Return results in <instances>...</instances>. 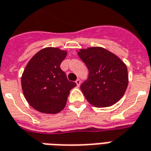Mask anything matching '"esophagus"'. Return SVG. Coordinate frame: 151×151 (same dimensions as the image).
Instances as JSON below:
<instances>
[{"label":"esophagus","instance_id":"esophagus-1","mask_svg":"<svg viewBox=\"0 0 151 151\" xmlns=\"http://www.w3.org/2000/svg\"><path fill=\"white\" fill-rule=\"evenodd\" d=\"M75 83H76V84H77V86H80V84H81V80H80V79H77Z\"/></svg>","mask_w":151,"mask_h":151}]
</instances>
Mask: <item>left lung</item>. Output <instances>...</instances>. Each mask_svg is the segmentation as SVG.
<instances>
[{
    "label": "left lung",
    "mask_w": 151,
    "mask_h": 151,
    "mask_svg": "<svg viewBox=\"0 0 151 151\" xmlns=\"http://www.w3.org/2000/svg\"><path fill=\"white\" fill-rule=\"evenodd\" d=\"M78 55L89 70L81 91L95 107H109L123 97L128 85L126 65L119 57L100 46L79 49Z\"/></svg>",
    "instance_id": "8db88e82"
}]
</instances>
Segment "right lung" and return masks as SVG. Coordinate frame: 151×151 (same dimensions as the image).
I'll list each match as a JSON object with an SVG mask.
<instances>
[{"mask_svg":"<svg viewBox=\"0 0 151 151\" xmlns=\"http://www.w3.org/2000/svg\"><path fill=\"white\" fill-rule=\"evenodd\" d=\"M67 50L46 47L36 53L24 68L21 86L26 101L43 114H57L64 109L70 90L77 84L68 81L60 64Z\"/></svg>","mask_w":151,"mask_h":151,"instance_id":"1","label":"right lung"}]
</instances>
